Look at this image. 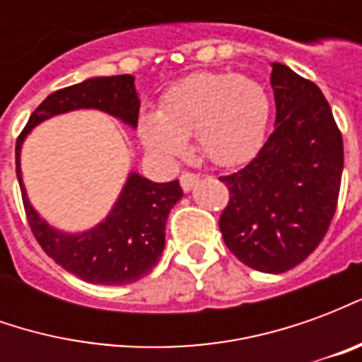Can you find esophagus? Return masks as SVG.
I'll list each match as a JSON object with an SVG mask.
<instances>
[{"instance_id":"esophagus-1","label":"esophagus","mask_w":362,"mask_h":362,"mask_svg":"<svg viewBox=\"0 0 362 362\" xmlns=\"http://www.w3.org/2000/svg\"><path fill=\"white\" fill-rule=\"evenodd\" d=\"M197 180H199V174H196V173H182V176H180L182 189H184V192H189V189L196 186Z\"/></svg>"}]
</instances>
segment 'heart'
<instances>
[{
	"mask_svg": "<svg viewBox=\"0 0 362 362\" xmlns=\"http://www.w3.org/2000/svg\"><path fill=\"white\" fill-rule=\"evenodd\" d=\"M267 119L269 98L259 83L230 71H205L173 85L158 112H143L137 127L157 157H178L194 134L205 160L235 166L258 151Z\"/></svg>",
	"mask_w": 362,
	"mask_h": 362,
	"instance_id": "b5f03b06",
	"label": "heart"
}]
</instances>
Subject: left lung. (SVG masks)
<instances>
[{
    "label": "left lung",
    "instance_id": "obj_1",
    "mask_svg": "<svg viewBox=\"0 0 362 362\" xmlns=\"http://www.w3.org/2000/svg\"><path fill=\"white\" fill-rule=\"evenodd\" d=\"M275 129L238 173L221 176L228 205L219 228L243 264L283 273L316 250L334 219L343 173V139L322 90L272 64Z\"/></svg>",
    "mask_w": 362,
    "mask_h": 362
}]
</instances>
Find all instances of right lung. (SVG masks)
<instances>
[{"label":"right lung","instance_id":"add662e5","mask_svg":"<svg viewBox=\"0 0 362 362\" xmlns=\"http://www.w3.org/2000/svg\"><path fill=\"white\" fill-rule=\"evenodd\" d=\"M134 81L132 75L93 77L52 93L30 114L15 145L17 178L33 235L56 264L95 285H127L157 266L165 250L168 213L184 196L180 184L178 180L158 184L129 173L108 217L85 233L69 235L50 227L28 202L21 176V147L40 122L79 108H96L137 127L139 98Z\"/></svg>","mask_w":362,"mask_h":362}]
</instances>
